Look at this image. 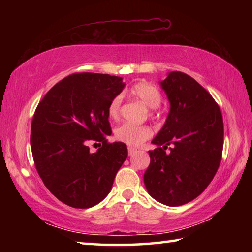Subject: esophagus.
Listing matches in <instances>:
<instances>
[{"label":"esophagus","instance_id":"34e87169","mask_svg":"<svg viewBox=\"0 0 252 252\" xmlns=\"http://www.w3.org/2000/svg\"><path fill=\"white\" fill-rule=\"evenodd\" d=\"M127 150H129V156L130 157L133 156L134 153L136 152V149L135 148H132V147H129V149H127Z\"/></svg>","mask_w":252,"mask_h":252}]
</instances>
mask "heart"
<instances>
[{
	"instance_id": "heart-1",
	"label": "heart",
	"mask_w": 252,
	"mask_h": 252,
	"mask_svg": "<svg viewBox=\"0 0 252 252\" xmlns=\"http://www.w3.org/2000/svg\"><path fill=\"white\" fill-rule=\"evenodd\" d=\"M131 94L136 99H139L142 103L150 108L152 114L156 109L161 104L162 93L156 85L149 82H138L131 88ZM122 102V95L119 94L111 100L108 106V113L112 119H117L120 113V106ZM152 131L147 126H136L132 123H125L116 131V136L118 140L126 143L127 146L138 147L142 142L150 138Z\"/></svg>"
}]
</instances>
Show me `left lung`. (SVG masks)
Wrapping results in <instances>:
<instances>
[{
    "label": "left lung",
    "instance_id": "8db88e82",
    "mask_svg": "<svg viewBox=\"0 0 252 252\" xmlns=\"http://www.w3.org/2000/svg\"><path fill=\"white\" fill-rule=\"evenodd\" d=\"M170 103L163 126L152 140L143 180L157 201L178 207L201 194L219 168L223 148V120L218 104L197 81L169 72L160 81ZM168 145L170 151L165 153Z\"/></svg>",
    "mask_w": 252,
    "mask_h": 252
}]
</instances>
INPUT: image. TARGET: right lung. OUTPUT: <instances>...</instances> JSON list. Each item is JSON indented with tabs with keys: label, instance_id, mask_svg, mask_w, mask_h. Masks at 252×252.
Here are the masks:
<instances>
[{
	"label": "right lung",
	"instance_id": "obj_1",
	"mask_svg": "<svg viewBox=\"0 0 252 252\" xmlns=\"http://www.w3.org/2000/svg\"><path fill=\"white\" fill-rule=\"evenodd\" d=\"M126 83L120 76L76 73L60 81L41 100L31 126V149L37 173L60 201L87 209L112 189L127 157L123 142L108 143V106ZM90 139L102 142L92 154Z\"/></svg>",
	"mask_w": 252,
	"mask_h": 252
}]
</instances>
